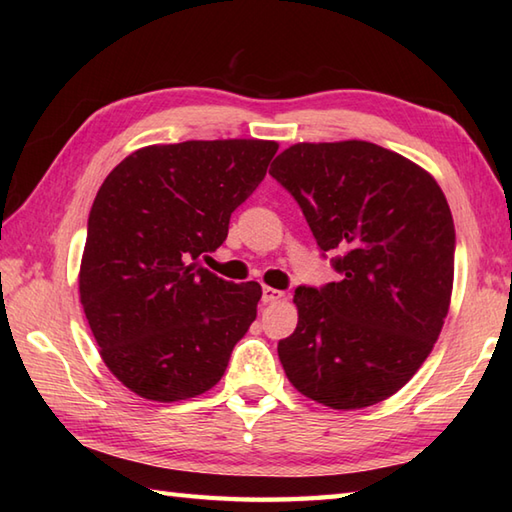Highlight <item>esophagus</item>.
<instances>
[{"label": "esophagus", "mask_w": 512, "mask_h": 512, "mask_svg": "<svg viewBox=\"0 0 512 512\" xmlns=\"http://www.w3.org/2000/svg\"><path fill=\"white\" fill-rule=\"evenodd\" d=\"M281 297H284V292H281V290H275V288H270V286H264V290H262V301H264V303L279 301Z\"/></svg>", "instance_id": "34e87169"}]
</instances>
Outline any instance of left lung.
I'll return each instance as SVG.
<instances>
[{"mask_svg": "<svg viewBox=\"0 0 512 512\" xmlns=\"http://www.w3.org/2000/svg\"><path fill=\"white\" fill-rule=\"evenodd\" d=\"M273 176L341 275L299 286L297 330L279 361L303 396L332 409L389 398L418 372L449 312L455 228L438 182L365 140L299 143Z\"/></svg>", "mask_w": 512, "mask_h": 512, "instance_id": "left-lung-1", "label": "left lung"}]
</instances>
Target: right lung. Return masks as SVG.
<instances>
[{"mask_svg":"<svg viewBox=\"0 0 512 512\" xmlns=\"http://www.w3.org/2000/svg\"><path fill=\"white\" fill-rule=\"evenodd\" d=\"M273 140H187L134 151L96 193L79 292L110 372L147 400L209 391L257 317L262 286L213 275L231 213L264 180Z\"/></svg>","mask_w":512,"mask_h":512,"instance_id":"right-lung-1","label":"right lung"}]
</instances>
